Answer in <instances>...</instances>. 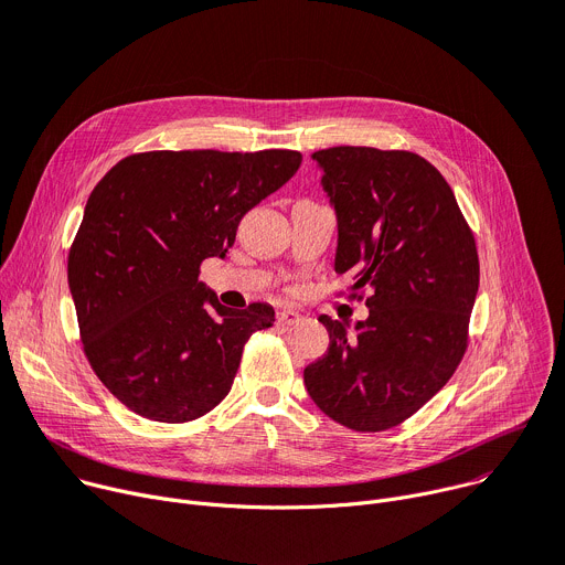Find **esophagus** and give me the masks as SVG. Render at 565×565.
I'll return each instance as SVG.
<instances>
[{
    "label": "esophagus",
    "instance_id": "obj_1",
    "mask_svg": "<svg viewBox=\"0 0 565 565\" xmlns=\"http://www.w3.org/2000/svg\"><path fill=\"white\" fill-rule=\"evenodd\" d=\"M277 322L284 324V327H290V324L302 322V316H299L297 311H279L277 313Z\"/></svg>",
    "mask_w": 565,
    "mask_h": 565
}]
</instances>
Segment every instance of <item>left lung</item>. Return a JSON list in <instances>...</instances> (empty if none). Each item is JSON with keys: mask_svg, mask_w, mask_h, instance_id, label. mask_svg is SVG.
Wrapping results in <instances>:
<instances>
[{"mask_svg": "<svg viewBox=\"0 0 565 565\" xmlns=\"http://www.w3.org/2000/svg\"><path fill=\"white\" fill-rule=\"evenodd\" d=\"M338 220L333 268L370 288V316L318 320L329 350L305 367L322 413L354 431L411 418L452 377L479 288L475 236L452 188L402 149L329 147L311 157Z\"/></svg>", "mask_w": 565, "mask_h": 565, "instance_id": "8db88e82", "label": "left lung"}]
</instances>
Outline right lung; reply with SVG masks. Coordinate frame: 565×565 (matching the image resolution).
<instances>
[{
	"instance_id": "add662e5",
	"label": "right lung",
	"mask_w": 565,
	"mask_h": 565,
	"mask_svg": "<svg viewBox=\"0 0 565 565\" xmlns=\"http://www.w3.org/2000/svg\"><path fill=\"white\" fill-rule=\"evenodd\" d=\"M299 163L292 149H163L122 159L93 188L67 284L88 363L138 416L202 418L232 391L249 335L273 327L270 305L227 309L198 277Z\"/></svg>"
}]
</instances>
